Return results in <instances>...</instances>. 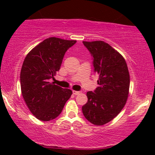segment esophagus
Returning <instances> with one entry per match:
<instances>
[{"mask_svg": "<svg viewBox=\"0 0 155 155\" xmlns=\"http://www.w3.org/2000/svg\"><path fill=\"white\" fill-rule=\"evenodd\" d=\"M79 93H80L79 91H76V90H73V94H74V95H79Z\"/></svg>", "mask_w": 155, "mask_h": 155, "instance_id": "34e87169", "label": "esophagus"}]
</instances>
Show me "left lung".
I'll return each instance as SVG.
<instances>
[{
	"mask_svg": "<svg viewBox=\"0 0 155 155\" xmlns=\"http://www.w3.org/2000/svg\"><path fill=\"white\" fill-rule=\"evenodd\" d=\"M93 58L94 71L99 76L95 91L87 92L84 116L95 125H103L122 111L127 101L130 74L123 57L103 41H83Z\"/></svg>",
	"mask_w": 155,
	"mask_h": 155,
	"instance_id": "1",
	"label": "left lung"
}]
</instances>
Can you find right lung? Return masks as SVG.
<instances>
[{
	"label": "right lung",
	"mask_w": 155,
	"mask_h": 155,
	"mask_svg": "<svg viewBox=\"0 0 155 155\" xmlns=\"http://www.w3.org/2000/svg\"><path fill=\"white\" fill-rule=\"evenodd\" d=\"M76 41L55 37L41 42L27 54L20 72L21 91L30 111L39 120L58 117L72 95L50 82L60 70L65 52Z\"/></svg>",
	"instance_id": "1"
}]
</instances>
